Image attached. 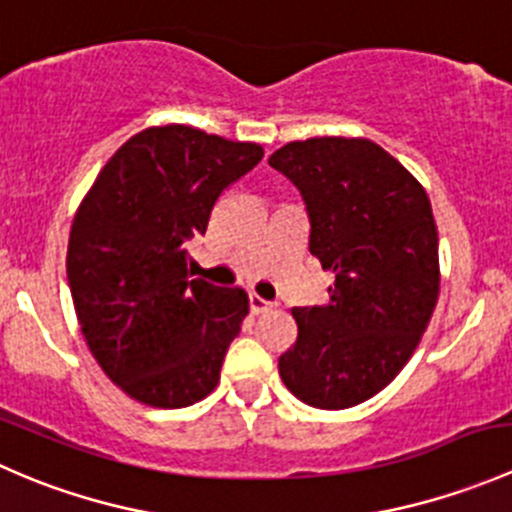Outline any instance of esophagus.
Instances as JSON below:
<instances>
[{
	"label": "esophagus",
	"mask_w": 512,
	"mask_h": 512,
	"mask_svg": "<svg viewBox=\"0 0 512 512\" xmlns=\"http://www.w3.org/2000/svg\"><path fill=\"white\" fill-rule=\"evenodd\" d=\"M270 307H272V302L262 299L260 294L250 292V309H252V314H262V312H267V309H270Z\"/></svg>",
	"instance_id": "1"
}]
</instances>
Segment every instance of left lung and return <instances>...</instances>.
<instances>
[{
  "label": "left lung",
  "instance_id": "8db88e82",
  "mask_svg": "<svg viewBox=\"0 0 512 512\" xmlns=\"http://www.w3.org/2000/svg\"><path fill=\"white\" fill-rule=\"evenodd\" d=\"M270 165L302 195L309 252L334 272L327 304L292 309L297 342L280 376L314 409H349L394 381L431 322L441 285L431 200L366 138L294 141Z\"/></svg>",
  "mask_w": 512,
  "mask_h": 512
}]
</instances>
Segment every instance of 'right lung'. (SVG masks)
Returning a JSON list of instances; mask_svg holds the SVG:
<instances>
[{"label": "right lung", "instance_id": "add662e5", "mask_svg": "<svg viewBox=\"0 0 512 512\" xmlns=\"http://www.w3.org/2000/svg\"><path fill=\"white\" fill-rule=\"evenodd\" d=\"M262 156L257 143L153 126L113 153L81 200L66 252L71 299L98 366L131 399L183 409L218 386L250 299L193 280L185 245Z\"/></svg>", "mask_w": 512, "mask_h": 512}]
</instances>
